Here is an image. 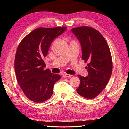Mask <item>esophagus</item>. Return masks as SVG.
<instances>
[{"label": "esophagus", "mask_w": 129, "mask_h": 129, "mask_svg": "<svg viewBox=\"0 0 129 129\" xmlns=\"http://www.w3.org/2000/svg\"><path fill=\"white\" fill-rule=\"evenodd\" d=\"M73 75H69V74H64V75H63V77H66V78H71Z\"/></svg>", "instance_id": "1"}]
</instances>
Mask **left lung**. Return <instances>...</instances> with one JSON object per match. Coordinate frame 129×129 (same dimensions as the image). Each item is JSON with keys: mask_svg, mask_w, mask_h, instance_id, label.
Wrapping results in <instances>:
<instances>
[{"mask_svg": "<svg viewBox=\"0 0 129 129\" xmlns=\"http://www.w3.org/2000/svg\"><path fill=\"white\" fill-rule=\"evenodd\" d=\"M71 31L80 42L82 60L88 62V76L77 75L80 84L76 91L80 96L92 99L103 90L111 77L112 62L110 48L102 35L91 27H79Z\"/></svg>", "mask_w": 129, "mask_h": 129, "instance_id": "left-lung-1", "label": "left lung"}]
</instances>
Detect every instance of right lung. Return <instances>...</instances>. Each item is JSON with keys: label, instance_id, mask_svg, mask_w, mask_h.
<instances>
[{"label": "right lung", "instance_id": "add662e5", "mask_svg": "<svg viewBox=\"0 0 129 129\" xmlns=\"http://www.w3.org/2000/svg\"><path fill=\"white\" fill-rule=\"evenodd\" d=\"M66 29L38 28L27 35L18 47L14 60L17 81L26 97L34 102L48 100L53 95L54 84L61 79L58 74L45 69L44 59L53 40Z\"/></svg>", "mask_w": 129, "mask_h": 129}]
</instances>
